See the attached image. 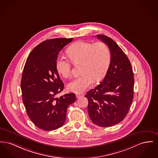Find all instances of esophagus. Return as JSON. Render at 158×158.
I'll return each mask as SVG.
<instances>
[{"label":"esophagus","instance_id":"esophagus-1","mask_svg":"<svg viewBox=\"0 0 158 158\" xmlns=\"http://www.w3.org/2000/svg\"><path fill=\"white\" fill-rule=\"evenodd\" d=\"M76 98H80V97H84V94H76Z\"/></svg>","mask_w":158,"mask_h":158}]
</instances>
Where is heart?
Segmentation results:
<instances>
[{
	"label": "heart",
	"instance_id": "obj_1",
	"mask_svg": "<svg viewBox=\"0 0 158 158\" xmlns=\"http://www.w3.org/2000/svg\"><path fill=\"white\" fill-rule=\"evenodd\" d=\"M67 53L73 64L82 63V74L67 85L69 91L77 94L84 92L94 81L98 82L102 79L110 63V49L106 44L101 42L93 44L78 41L67 48ZM56 67L57 72L61 76L67 77L70 76V63L63 56L57 58Z\"/></svg>",
	"mask_w": 158,
	"mask_h": 158
}]
</instances>
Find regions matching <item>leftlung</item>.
Returning <instances> with one entry per match:
<instances>
[{"label": "left lung", "instance_id": "1", "mask_svg": "<svg viewBox=\"0 0 158 158\" xmlns=\"http://www.w3.org/2000/svg\"><path fill=\"white\" fill-rule=\"evenodd\" d=\"M97 37L109 48L110 63L102 82L85 96L91 120L99 127H109L123 121L129 111L134 97V73L128 58L113 39L102 35Z\"/></svg>", "mask_w": 158, "mask_h": 158}]
</instances>
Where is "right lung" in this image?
Wrapping results in <instances>:
<instances>
[{
	"label": "right lung",
	"instance_id": "obj_1",
	"mask_svg": "<svg viewBox=\"0 0 158 158\" xmlns=\"http://www.w3.org/2000/svg\"><path fill=\"white\" fill-rule=\"evenodd\" d=\"M73 40L56 38L42 42L29 54L21 82L23 102L29 118L39 128L52 131L65 123L67 109L76 101L74 93L60 98L64 84L56 70L59 52Z\"/></svg>",
	"mask_w": 158,
	"mask_h": 158
}]
</instances>
